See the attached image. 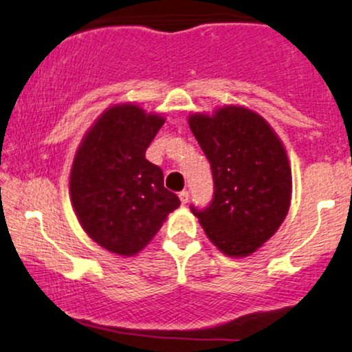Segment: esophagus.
<instances>
[{
	"instance_id": "1",
	"label": "esophagus",
	"mask_w": 352,
	"mask_h": 352,
	"mask_svg": "<svg viewBox=\"0 0 352 352\" xmlns=\"http://www.w3.org/2000/svg\"><path fill=\"white\" fill-rule=\"evenodd\" d=\"M188 197H190V195H188V192H187V190H184V192H180L179 193V198H180V201H182V205H187V203H188Z\"/></svg>"
}]
</instances>
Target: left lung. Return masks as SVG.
I'll return each mask as SVG.
<instances>
[{
	"instance_id": "1",
	"label": "left lung",
	"mask_w": 352,
	"mask_h": 352,
	"mask_svg": "<svg viewBox=\"0 0 352 352\" xmlns=\"http://www.w3.org/2000/svg\"><path fill=\"white\" fill-rule=\"evenodd\" d=\"M188 126L214 182L208 208L192 206V213L224 256H251L290 208L292 168L283 142L261 114L236 104L190 114Z\"/></svg>"
}]
</instances>
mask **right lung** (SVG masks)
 Masks as SVG:
<instances>
[{"mask_svg":"<svg viewBox=\"0 0 352 352\" xmlns=\"http://www.w3.org/2000/svg\"><path fill=\"white\" fill-rule=\"evenodd\" d=\"M165 118L135 103L104 109L83 135L70 170V198L80 226L96 244L131 257L180 206L146 149Z\"/></svg>","mask_w":352,"mask_h":352,"instance_id":"add662e5","label":"right lung"}]
</instances>
